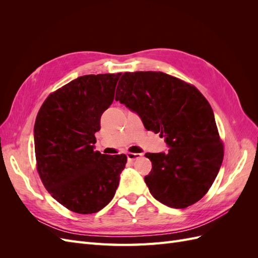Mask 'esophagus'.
<instances>
[{"label":"esophagus","instance_id":"1","mask_svg":"<svg viewBox=\"0 0 258 258\" xmlns=\"http://www.w3.org/2000/svg\"><path fill=\"white\" fill-rule=\"evenodd\" d=\"M142 154H136V153H128L127 154V159L128 161H134L138 158H141Z\"/></svg>","mask_w":258,"mask_h":258}]
</instances>
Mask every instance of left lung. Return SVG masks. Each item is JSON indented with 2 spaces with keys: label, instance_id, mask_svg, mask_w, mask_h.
Instances as JSON below:
<instances>
[{
  "label": "left lung",
  "instance_id": "left-lung-1",
  "mask_svg": "<svg viewBox=\"0 0 258 258\" xmlns=\"http://www.w3.org/2000/svg\"><path fill=\"white\" fill-rule=\"evenodd\" d=\"M116 101L137 113L146 130L160 134L167 153H146L144 181L153 197L174 209L196 204L212 186L224 157L214 113L201 92L162 72H126Z\"/></svg>",
  "mask_w": 258,
  "mask_h": 258
}]
</instances>
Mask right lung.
I'll use <instances>...</instances> for the list:
<instances>
[{
	"instance_id": "add662e5",
	"label": "right lung",
	"mask_w": 258,
	"mask_h": 258,
	"mask_svg": "<svg viewBox=\"0 0 258 258\" xmlns=\"http://www.w3.org/2000/svg\"><path fill=\"white\" fill-rule=\"evenodd\" d=\"M121 73L84 75L44 101L34 124L38 174L60 205L80 214L96 213L119 184L126 155L95 151L100 118L114 101Z\"/></svg>"
}]
</instances>
